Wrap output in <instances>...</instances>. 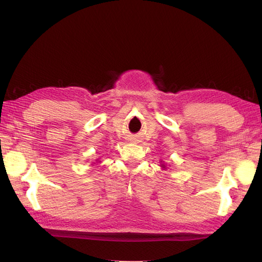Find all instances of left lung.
Instances as JSON below:
<instances>
[{"mask_svg":"<svg viewBox=\"0 0 262 262\" xmlns=\"http://www.w3.org/2000/svg\"><path fill=\"white\" fill-rule=\"evenodd\" d=\"M162 167H163V168H165V165H164V164H162Z\"/></svg>","mask_w":262,"mask_h":262,"instance_id":"left-lung-1","label":"left lung"}]
</instances>
